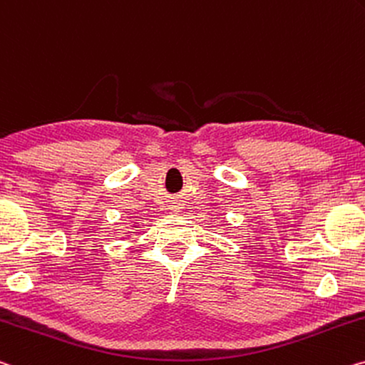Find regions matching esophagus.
<instances>
[{"label": "esophagus", "instance_id": "esophagus-1", "mask_svg": "<svg viewBox=\"0 0 365 365\" xmlns=\"http://www.w3.org/2000/svg\"><path fill=\"white\" fill-rule=\"evenodd\" d=\"M172 210H173V211H175V212H180V210H182V207H180V205H175V206H173V207H172Z\"/></svg>", "mask_w": 365, "mask_h": 365}]
</instances>
